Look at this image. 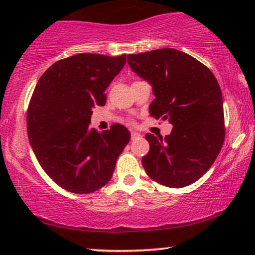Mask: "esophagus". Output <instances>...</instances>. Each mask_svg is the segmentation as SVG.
<instances>
[{
	"label": "esophagus",
	"mask_w": 255,
	"mask_h": 255,
	"mask_svg": "<svg viewBox=\"0 0 255 255\" xmlns=\"http://www.w3.org/2000/svg\"><path fill=\"white\" fill-rule=\"evenodd\" d=\"M139 138H141L140 133H138V132H135V131H131V139H132V140H135V139H139Z\"/></svg>",
	"instance_id": "34e87169"
}]
</instances>
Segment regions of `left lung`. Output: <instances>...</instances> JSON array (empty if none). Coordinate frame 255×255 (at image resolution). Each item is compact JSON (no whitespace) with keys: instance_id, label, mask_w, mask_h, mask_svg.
I'll list each match as a JSON object with an SVG mask.
<instances>
[{"instance_id":"left-lung-1","label":"left lung","mask_w":255,"mask_h":255,"mask_svg":"<svg viewBox=\"0 0 255 255\" xmlns=\"http://www.w3.org/2000/svg\"><path fill=\"white\" fill-rule=\"evenodd\" d=\"M132 71L152 86L149 114L173 125L162 138L147 133L146 174L170 188L189 186L215 162L225 139L223 96L210 69L174 48L128 54Z\"/></svg>"}]
</instances>
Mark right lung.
Wrapping results in <instances>:
<instances>
[{
	"instance_id": "obj_1",
	"label": "right lung",
	"mask_w": 255,
	"mask_h": 255,
	"mask_svg": "<svg viewBox=\"0 0 255 255\" xmlns=\"http://www.w3.org/2000/svg\"><path fill=\"white\" fill-rule=\"evenodd\" d=\"M127 55L80 53L61 59L40 76L31 96L26 128L45 173L65 190L89 194L113 176L117 158L130 141L121 124L99 133L89 127L93 108L124 67Z\"/></svg>"
}]
</instances>
